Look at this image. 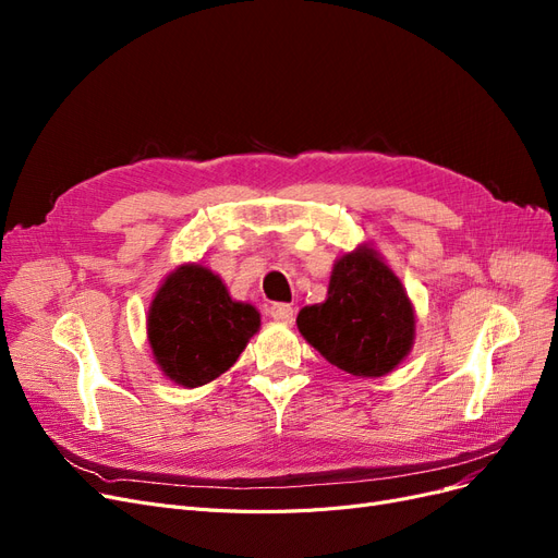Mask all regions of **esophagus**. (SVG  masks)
Returning <instances> with one entry per match:
<instances>
[{
	"label": "esophagus",
	"instance_id": "obj_1",
	"mask_svg": "<svg viewBox=\"0 0 558 558\" xmlns=\"http://www.w3.org/2000/svg\"><path fill=\"white\" fill-rule=\"evenodd\" d=\"M267 314L275 320H281V324H291L295 310L291 305H286V302H272V305L267 307Z\"/></svg>",
	"mask_w": 558,
	"mask_h": 558
}]
</instances>
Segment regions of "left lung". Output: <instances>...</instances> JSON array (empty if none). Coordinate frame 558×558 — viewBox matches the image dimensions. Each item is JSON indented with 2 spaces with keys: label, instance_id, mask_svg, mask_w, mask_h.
<instances>
[{
  "label": "left lung",
  "instance_id": "left-lung-1",
  "mask_svg": "<svg viewBox=\"0 0 558 558\" xmlns=\"http://www.w3.org/2000/svg\"><path fill=\"white\" fill-rule=\"evenodd\" d=\"M302 337L353 377H381L408 356L414 310L400 279L373 248L337 260L328 298L298 314Z\"/></svg>",
  "mask_w": 558,
  "mask_h": 558
}]
</instances>
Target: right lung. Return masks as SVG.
Segmentation results:
<instances>
[{"label": "right lung", "mask_w": 558, "mask_h": 558, "mask_svg": "<svg viewBox=\"0 0 558 558\" xmlns=\"http://www.w3.org/2000/svg\"><path fill=\"white\" fill-rule=\"evenodd\" d=\"M258 326L260 314L234 302L223 281L199 265L167 277L148 310V342L160 369L189 388L232 367Z\"/></svg>", "instance_id": "obj_1"}]
</instances>
